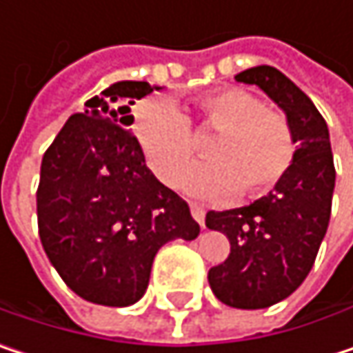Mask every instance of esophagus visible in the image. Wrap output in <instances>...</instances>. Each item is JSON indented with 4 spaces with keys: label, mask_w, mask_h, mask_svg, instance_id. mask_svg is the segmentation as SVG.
I'll list each match as a JSON object with an SVG mask.
<instances>
[{
    "label": "esophagus",
    "mask_w": 353,
    "mask_h": 353,
    "mask_svg": "<svg viewBox=\"0 0 353 353\" xmlns=\"http://www.w3.org/2000/svg\"><path fill=\"white\" fill-rule=\"evenodd\" d=\"M190 212H192V216H194V221L200 225V227H204V208L200 206V204H190Z\"/></svg>",
    "instance_id": "obj_1"
}]
</instances>
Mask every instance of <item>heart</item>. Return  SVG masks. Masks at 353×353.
<instances>
[{
  "mask_svg": "<svg viewBox=\"0 0 353 353\" xmlns=\"http://www.w3.org/2000/svg\"><path fill=\"white\" fill-rule=\"evenodd\" d=\"M200 130L216 132L206 155L181 188L204 200H227L243 192L259 198L290 172L296 139L288 118L239 88H219L192 100ZM134 137L153 176L174 185L196 153L188 116L172 100H147L134 112Z\"/></svg>",
  "mask_w": 353,
  "mask_h": 353,
  "instance_id": "obj_1",
  "label": "heart"
}]
</instances>
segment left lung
<instances>
[{"instance_id": "left-lung-1", "label": "left lung", "mask_w": 353, "mask_h": 353, "mask_svg": "<svg viewBox=\"0 0 353 353\" xmlns=\"http://www.w3.org/2000/svg\"><path fill=\"white\" fill-rule=\"evenodd\" d=\"M284 110L296 155L286 177L249 206L210 210L206 227L227 235L229 257L210 268L214 296L235 309H265L290 296L309 276L331 216L335 165L327 122L309 96L270 65L235 75Z\"/></svg>"}]
</instances>
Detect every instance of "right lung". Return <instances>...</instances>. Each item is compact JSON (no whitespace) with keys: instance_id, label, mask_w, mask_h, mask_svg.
<instances>
[{"instance_id":"1","label":"right lung","mask_w":353,"mask_h":353,"mask_svg":"<svg viewBox=\"0 0 353 353\" xmlns=\"http://www.w3.org/2000/svg\"><path fill=\"white\" fill-rule=\"evenodd\" d=\"M147 81H118L69 116L40 165L38 235L63 282L104 307L134 305L168 241H192L190 206L145 163L130 132Z\"/></svg>"}]
</instances>
